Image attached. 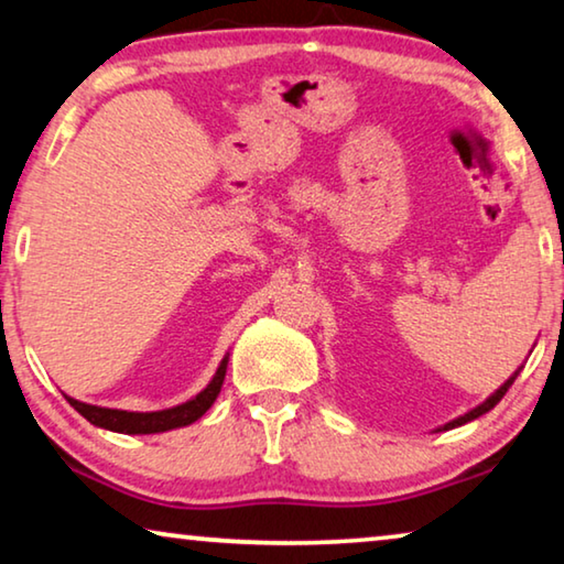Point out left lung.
<instances>
[{
	"instance_id": "8db88e82",
	"label": "left lung",
	"mask_w": 564,
	"mask_h": 564,
	"mask_svg": "<svg viewBox=\"0 0 564 564\" xmlns=\"http://www.w3.org/2000/svg\"><path fill=\"white\" fill-rule=\"evenodd\" d=\"M519 370H522V368H519ZM519 370L514 372V376H512V378H509V380H507V383H505V386H501V388H499V391H497V393H491V395L487 398V401H484L481 405H476V409H474V411H469V413H464V415H458V419H456V421H452V423H446V426H444V431H448V429H456V426H464V423H469V421H474V419H479V415H484V413H487V411H491V409H494V405H497V403L501 401V398H505V393L509 391V386H512V383H514V378L519 376Z\"/></svg>"
}]
</instances>
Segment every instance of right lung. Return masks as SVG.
<instances>
[{"label":"right lung","instance_id":"obj_1","mask_svg":"<svg viewBox=\"0 0 564 564\" xmlns=\"http://www.w3.org/2000/svg\"><path fill=\"white\" fill-rule=\"evenodd\" d=\"M227 362L229 358L221 360V366L216 368V376L212 378V383L204 388L202 393L192 401L173 405V409L166 411H151V413H133V411H118V409H100V405H90V403H80L75 398H67L73 409L88 419L93 426L116 431V433H163L171 429H181L188 426L202 419V415L212 409V403L216 401V395L221 391L224 376H227Z\"/></svg>","mask_w":564,"mask_h":564}]
</instances>
